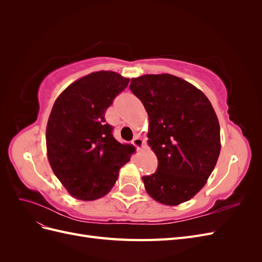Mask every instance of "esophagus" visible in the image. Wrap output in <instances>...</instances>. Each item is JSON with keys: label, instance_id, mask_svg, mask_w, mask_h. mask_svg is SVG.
Here are the masks:
<instances>
[{"label": "esophagus", "instance_id": "1", "mask_svg": "<svg viewBox=\"0 0 262 262\" xmlns=\"http://www.w3.org/2000/svg\"><path fill=\"white\" fill-rule=\"evenodd\" d=\"M132 143L134 144V146L138 148V150H142V149L144 148V141L142 140L141 138H139V137L134 138L133 141H132Z\"/></svg>", "mask_w": 262, "mask_h": 262}]
</instances>
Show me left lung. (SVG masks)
Returning <instances> with one entry per match:
<instances>
[{"mask_svg": "<svg viewBox=\"0 0 262 262\" xmlns=\"http://www.w3.org/2000/svg\"><path fill=\"white\" fill-rule=\"evenodd\" d=\"M130 89L148 115L147 143L158 167L142 177L150 198L178 205L207 184L221 152L220 123L208 97L171 74L131 78Z\"/></svg>", "mask_w": 262, "mask_h": 262, "instance_id": "obj_1", "label": "left lung"}]
</instances>
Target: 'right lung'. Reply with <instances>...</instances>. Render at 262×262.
<instances>
[{"mask_svg":"<svg viewBox=\"0 0 262 262\" xmlns=\"http://www.w3.org/2000/svg\"><path fill=\"white\" fill-rule=\"evenodd\" d=\"M129 81L113 71L93 72L69 85L54 101L46 130L47 156L75 199L106 195L130 161L133 146L118 142L105 120L107 108Z\"/></svg>","mask_w":262,"mask_h":262,"instance_id":"obj_1","label":"right lung"}]
</instances>
